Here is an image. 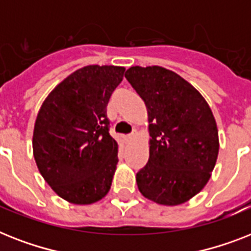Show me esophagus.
I'll use <instances>...</instances> for the list:
<instances>
[{
  "mask_svg": "<svg viewBox=\"0 0 251 251\" xmlns=\"http://www.w3.org/2000/svg\"><path fill=\"white\" fill-rule=\"evenodd\" d=\"M135 136H136V131H133V132H132V133H129V135L126 136V140H128V141H131L132 138L135 137Z\"/></svg>",
  "mask_w": 251,
  "mask_h": 251,
  "instance_id": "1",
  "label": "esophagus"
}]
</instances>
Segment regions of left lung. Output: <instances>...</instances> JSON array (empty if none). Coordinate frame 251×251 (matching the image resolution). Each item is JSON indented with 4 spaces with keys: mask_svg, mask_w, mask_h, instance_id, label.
Listing matches in <instances>:
<instances>
[{
    "mask_svg": "<svg viewBox=\"0 0 251 251\" xmlns=\"http://www.w3.org/2000/svg\"><path fill=\"white\" fill-rule=\"evenodd\" d=\"M124 76L149 113L150 155L136 175L138 190L160 205L184 203L215 167L219 137L211 109L193 85L163 67L136 66Z\"/></svg>",
    "mask_w": 251,
    "mask_h": 251,
    "instance_id": "1",
    "label": "left lung"
}]
</instances>
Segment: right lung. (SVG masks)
I'll use <instances>...</instances> for the list:
<instances>
[{
  "instance_id": "add662e5",
  "label": "right lung",
  "mask_w": 251,
  "mask_h": 251,
  "mask_svg": "<svg viewBox=\"0 0 251 251\" xmlns=\"http://www.w3.org/2000/svg\"><path fill=\"white\" fill-rule=\"evenodd\" d=\"M124 67L87 66L66 77L44 101L35 123L33 155L55 193L76 205L107 194L118 163L107 103Z\"/></svg>"
}]
</instances>
